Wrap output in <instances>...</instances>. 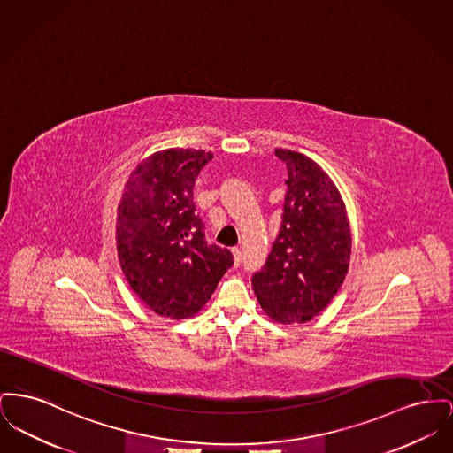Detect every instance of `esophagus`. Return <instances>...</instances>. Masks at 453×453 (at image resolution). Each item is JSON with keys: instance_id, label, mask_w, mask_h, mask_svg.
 I'll return each instance as SVG.
<instances>
[{"instance_id": "esophagus-1", "label": "esophagus", "mask_w": 453, "mask_h": 453, "mask_svg": "<svg viewBox=\"0 0 453 453\" xmlns=\"http://www.w3.org/2000/svg\"><path fill=\"white\" fill-rule=\"evenodd\" d=\"M233 257H234V262H236V264H240L241 248H233Z\"/></svg>"}]
</instances>
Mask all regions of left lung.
Wrapping results in <instances>:
<instances>
[{
    "label": "left lung",
    "instance_id": "left-lung-1",
    "mask_svg": "<svg viewBox=\"0 0 453 453\" xmlns=\"http://www.w3.org/2000/svg\"><path fill=\"white\" fill-rule=\"evenodd\" d=\"M288 165L282 226L251 286L268 319L306 323L319 315L346 279L350 226L332 178L304 154L275 149Z\"/></svg>",
    "mask_w": 453,
    "mask_h": 453
}]
</instances>
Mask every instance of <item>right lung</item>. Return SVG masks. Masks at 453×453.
Wrapping results in <instances>:
<instances>
[{"label": "right lung", "instance_id": "obj_1", "mask_svg": "<svg viewBox=\"0 0 453 453\" xmlns=\"http://www.w3.org/2000/svg\"><path fill=\"white\" fill-rule=\"evenodd\" d=\"M212 152L165 149L142 160L118 205L116 248L140 301L171 319L195 317L233 265L226 248L209 244L195 213L193 187Z\"/></svg>", "mask_w": 453, "mask_h": 453}]
</instances>
